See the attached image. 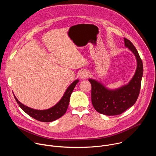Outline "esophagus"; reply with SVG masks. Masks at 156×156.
I'll return each mask as SVG.
<instances>
[{"mask_svg":"<svg viewBox=\"0 0 156 156\" xmlns=\"http://www.w3.org/2000/svg\"><path fill=\"white\" fill-rule=\"evenodd\" d=\"M89 75H90V73H89L88 72H87V71H83L81 73V74H80V78L81 79L84 80V79L87 78L89 76Z\"/></svg>","mask_w":156,"mask_h":156,"instance_id":"esophagus-1","label":"esophagus"}]
</instances>
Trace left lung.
Instances as JSON below:
<instances>
[{
  "label": "left lung",
  "instance_id": "1",
  "mask_svg": "<svg viewBox=\"0 0 156 156\" xmlns=\"http://www.w3.org/2000/svg\"><path fill=\"white\" fill-rule=\"evenodd\" d=\"M125 46L135 55L137 67L134 76L129 82L117 89L111 90L98 81L90 78L91 84V101L95 110L105 115L121 114L136 102L141 88L143 74V65L134 45L124 38Z\"/></svg>",
  "mask_w": 156,
  "mask_h": 156
}]
</instances>
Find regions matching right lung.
<instances>
[{
  "instance_id": "1",
  "label": "right lung",
  "mask_w": 156,
  "mask_h": 156,
  "mask_svg": "<svg viewBox=\"0 0 156 156\" xmlns=\"http://www.w3.org/2000/svg\"><path fill=\"white\" fill-rule=\"evenodd\" d=\"M78 81V80L74 81L66 89L61 99L54 106L48 109L36 110L30 108L21 103L15 95L14 98L18 105L30 117L42 122H53L63 116L66 112L69 104L70 96Z\"/></svg>"
}]
</instances>
